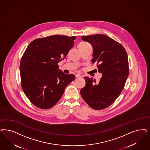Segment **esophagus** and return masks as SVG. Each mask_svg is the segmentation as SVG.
<instances>
[{"label": "esophagus", "instance_id": "34e87169", "mask_svg": "<svg viewBox=\"0 0 150 150\" xmlns=\"http://www.w3.org/2000/svg\"><path fill=\"white\" fill-rule=\"evenodd\" d=\"M75 77L76 78H80L81 76H80V74H76V75H75Z\"/></svg>", "mask_w": 150, "mask_h": 150}]
</instances>
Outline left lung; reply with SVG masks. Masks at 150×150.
I'll return each mask as SVG.
<instances>
[{
    "label": "left lung",
    "instance_id": "obj_1",
    "mask_svg": "<svg viewBox=\"0 0 150 150\" xmlns=\"http://www.w3.org/2000/svg\"><path fill=\"white\" fill-rule=\"evenodd\" d=\"M81 39L91 44L92 62L103 76L97 83L93 78L85 77L86 85L81 90V95L94 110L106 109L119 97L129 76L127 52L120 43L105 35L82 36Z\"/></svg>",
    "mask_w": 150,
    "mask_h": 150
}]
</instances>
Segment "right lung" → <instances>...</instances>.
I'll return each mask as SVG.
<instances>
[{"mask_svg":"<svg viewBox=\"0 0 150 150\" xmlns=\"http://www.w3.org/2000/svg\"><path fill=\"white\" fill-rule=\"evenodd\" d=\"M76 36L52 35L31 41L21 59V84L30 101L41 109H50L59 101L73 74L59 70L74 44Z\"/></svg>","mask_w":150,"mask_h":150,"instance_id":"right-lung-1","label":"right lung"}]
</instances>
